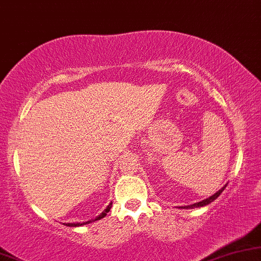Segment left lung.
Here are the masks:
<instances>
[{"label":"left lung","mask_w":261,"mask_h":261,"mask_svg":"<svg viewBox=\"0 0 261 261\" xmlns=\"http://www.w3.org/2000/svg\"><path fill=\"white\" fill-rule=\"evenodd\" d=\"M225 186H227V185H225ZM225 186L222 187V189H221L220 191H218V192L215 193L214 196L206 198V199L201 200V201H199V203H194V204H192V205H187V206H184V207H185V209H190V207H200V206H205V205H207V204H210L211 201H214L218 196H220V194H221L222 192H223V190L225 189ZM181 207H182V206H181Z\"/></svg>","instance_id":"8db88e82"}]
</instances>
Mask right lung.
I'll return each mask as SVG.
<instances>
[{
    "label": "right lung",
    "mask_w": 261,
    "mask_h": 261,
    "mask_svg": "<svg viewBox=\"0 0 261 261\" xmlns=\"http://www.w3.org/2000/svg\"><path fill=\"white\" fill-rule=\"evenodd\" d=\"M111 206H112V204H110L109 206L106 207L105 210L102 211L101 213V215H99L98 217L95 218V220H92V221H88V222H83V223H64L65 225H67V227H80V225H83V224H87V223H90V222H94V221H98V220H101L102 217H105L106 215H107V213H109L110 211V209H111Z\"/></svg>",
    "instance_id": "1"
}]
</instances>
